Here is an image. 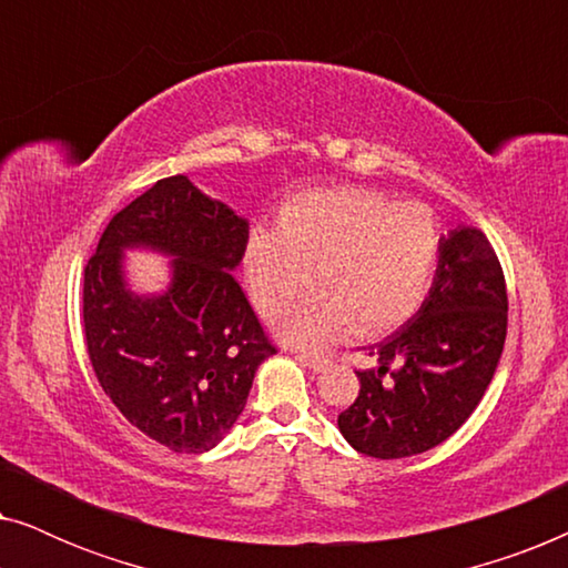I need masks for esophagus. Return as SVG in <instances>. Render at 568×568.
<instances>
[{
    "label": "esophagus",
    "mask_w": 568,
    "mask_h": 568,
    "mask_svg": "<svg viewBox=\"0 0 568 568\" xmlns=\"http://www.w3.org/2000/svg\"><path fill=\"white\" fill-rule=\"evenodd\" d=\"M294 359H300L302 364H305V367H310L313 372H323V369H328V359H325V356H317V354H310V352H297V348H294Z\"/></svg>",
    "instance_id": "esophagus-1"
}]
</instances>
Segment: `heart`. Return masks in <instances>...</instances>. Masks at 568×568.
I'll return each instance as SVG.
<instances>
[{
    "label": "heart",
    "mask_w": 568,
    "mask_h": 568,
    "mask_svg": "<svg viewBox=\"0 0 568 568\" xmlns=\"http://www.w3.org/2000/svg\"><path fill=\"white\" fill-rule=\"evenodd\" d=\"M442 251L437 216L426 206H398L387 193L362 185L313 189L292 196L276 230L251 232L243 253L245 282L263 317L278 323L294 346H323L356 328L385 336L422 310Z\"/></svg>",
    "instance_id": "heart-1"
}]
</instances>
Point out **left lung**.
Wrapping results in <instances>:
<instances>
[{
    "label": "left lung",
    "instance_id": "obj_1",
    "mask_svg": "<svg viewBox=\"0 0 568 568\" xmlns=\"http://www.w3.org/2000/svg\"><path fill=\"white\" fill-rule=\"evenodd\" d=\"M504 338L501 263L484 232L460 224L442 235L437 274L422 310L369 348L377 367L356 372L359 395L338 416L344 439L379 460L442 445L484 398Z\"/></svg>",
    "mask_w": 568,
    "mask_h": 568
}]
</instances>
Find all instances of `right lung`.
I'll list each match as a JSON object with an SVG mask.
<instances>
[{"label": "right lung", "mask_w": 568, "mask_h": 568, "mask_svg": "<svg viewBox=\"0 0 568 568\" xmlns=\"http://www.w3.org/2000/svg\"><path fill=\"white\" fill-rule=\"evenodd\" d=\"M247 220L185 175L121 209L84 266V344L113 406L173 453H206L243 414L255 369L276 354L232 276ZM126 250L174 261L168 291L136 295Z\"/></svg>", "instance_id": "add662e5"}]
</instances>
